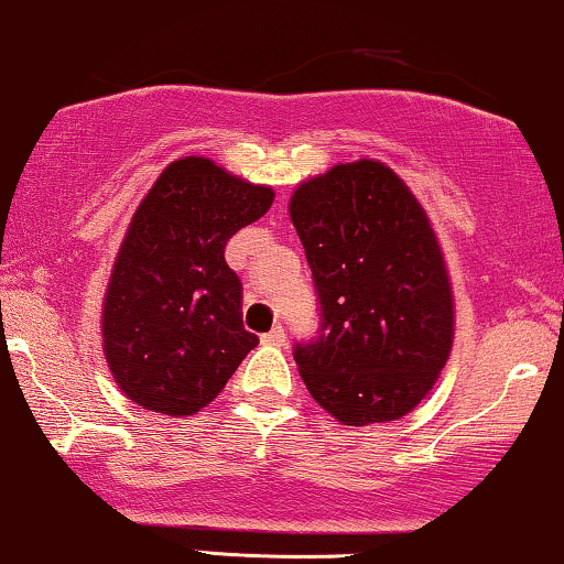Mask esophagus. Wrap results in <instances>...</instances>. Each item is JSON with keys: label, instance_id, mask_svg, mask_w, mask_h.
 <instances>
[{"label": "esophagus", "instance_id": "esophagus-1", "mask_svg": "<svg viewBox=\"0 0 564 564\" xmlns=\"http://www.w3.org/2000/svg\"><path fill=\"white\" fill-rule=\"evenodd\" d=\"M261 343H263V346H284V329L274 327L271 333L261 335Z\"/></svg>", "mask_w": 564, "mask_h": 564}]
</instances>
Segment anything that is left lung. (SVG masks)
Wrapping results in <instances>:
<instances>
[{
	"mask_svg": "<svg viewBox=\"0 0 564 564\" xmlns=\"http://www.w3.org/2000/svg\"><path fill=\"white\" fill-rule=\"evenodd\" d=\"M322 303L319 340L295 346L308 393L340 425L401 420L454 346V290L427 210L372 158L337 163L290 197Z\"/></svg>",
	"mask_w": 564,
	"mask_h": 564,
	"instance_id": "8db88e82",
	"label": "left lung"
}]
</instances>
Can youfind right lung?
Returning a JSON list of instances; mask_svg holds the SVG:
<instances>
[{"label":"right lung","instance_id":"1","mask_svg":"<svg viewBox=\"0 0 564 564\" xmlns=\"http://www.w3.org/2000/svg\"><path fill=\"white\" fill-rule=\"evenodd\" d=\"M274 189L187 155L137 205L102 297V354L137 406L189 416L221 393L258 337L242 327V284L224 261L235 231Z\"/></svg>","mask_w":564,"mask_h":564}]
</instances>
